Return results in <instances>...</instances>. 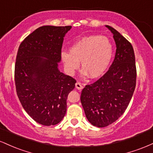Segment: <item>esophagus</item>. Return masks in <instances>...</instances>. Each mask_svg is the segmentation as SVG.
Wrapping results in <instances>:
<instances>
[{"label":"esophagus","instance_id":"esophagus-1","mask_svg":"<svg viewBox=\"0 0 153 153\" xmlns=\"http://www.w3.org/2000/svg\"><path fill=\"white\" fill-rule=\"evenodd\" d=\"M75 88H76L78 90H82V89L83 88V85H82L80 82H77L76 83H75Z\"/></svg>","mask_w":153,"mask_h":153}]
</instances>
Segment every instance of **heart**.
<instances>
[{"label": "heart", "mask_w": 153, "mask_h": 153, "mask_svg": "<svg viewBox=\"0 0 153 153\" xmlns=\"http://www.w3.org/2000/svg\"><path fill=\"white\" fill-rule=\"evenodd\" d=\"M114 54V47L108 37L99 35L83 36L70 47V52L62 51L61 59L66 71L73 74L80 62L82 74L96 79L106 73Z\"/></svg>", "instance_id": "b5f03b06"}]
</instances>
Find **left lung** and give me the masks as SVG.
<instances>
[{
	"mask_svg": "<svg viewBox=\"0 0 153 153\" xmlns=\"http://www.w3.org/2000/svg\"><path fill=\"white\" fill-rule=\"evenodd\" d=\"M117 45L114 62L108 71L94 83L86 85L80 96L86 118L92 125L105 127L124 113L136 86L137 69L132 45L111 26Z\"/></svg>",
	"mask_w": 153,
	"mask_h": 153,
	"instance_id": "1",
	"label": "left lung"
}]
</instances>
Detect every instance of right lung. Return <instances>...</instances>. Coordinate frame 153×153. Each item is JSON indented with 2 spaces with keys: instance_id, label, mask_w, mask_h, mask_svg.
<instances>
[{
  "instance_id": "1",
  "label": "right lung",
  "mask_w": 153,
  "mask_h": 153,
  "mask_svg": "<svg viewBox=\"0 0 153 153\" xmlns=\"http://www.w3.org/2000/svg\"><path fill=\"white\" fill-rule=\"evenodd\" d=\"M71 26H43L24 39L17 52L16 90L23 108L36 122L55 125L67 110L76 80L58 70L63 37Z\"/></svg>"
}]
</instances>
